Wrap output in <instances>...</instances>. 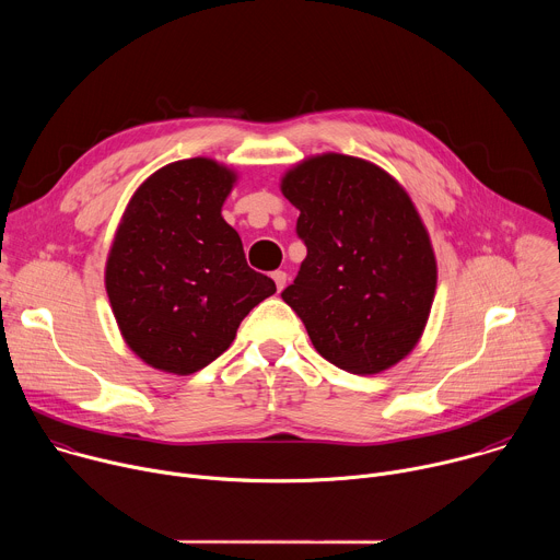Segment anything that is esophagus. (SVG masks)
Listing matches in <instances>:
<instances>
[{
	"label": "esophagus",
	"mask_w": 560,
	"mask_h": 560,
	"mask_svg": "<svg viewBox=\"0 0 560 560\" xmlns=\"http://www.w3.org/2000/svg\"><path fill=\"white\" fill-rule=\"evenodd\" d=\"M272 279H275V283H277V290L281 292L283 288H285V281H288V275L283 272V270H277V272H272Z\"/></svg>",
	"instance_id": "1"
}]
</instances>
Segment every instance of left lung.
<instances>
[{"label": "left lung", "mask_w": 560, "mask_h": 560, "mask_svg": "<svg viewBox=\"0 0 560 560\" xmlns=\"http://www.w3.org/2000/svg\"><path fill=\"white\" fill-rule=\"evenodd\" d=\"M307 255L281 296L314 350L352 374H378L421 341L436 292L430 232L408 190L361 156L322 152L281 177Z\"/></svg>", "instance_id": "obj_1"}]
</instances>
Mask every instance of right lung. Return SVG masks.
<instances>
[{"instance_id":"1","label":"right lung","mask_w":560,"mask_h":560,"mask_svg":"<svg viewBox=\"0 0 560 560\" xmlns=\"http://www.w3.org/2000/svg\"><path fill=\"white\" fill-rule=\"evenodd\" d=\"M236 179L217 159H182L154 171L119 219L104 270L108 301L126 346L159 372L206 368L277 292L221 217Z\"/></svg>"}]
</instances>
